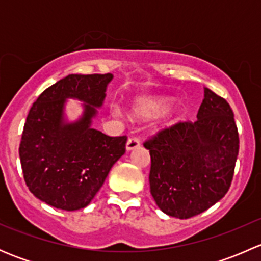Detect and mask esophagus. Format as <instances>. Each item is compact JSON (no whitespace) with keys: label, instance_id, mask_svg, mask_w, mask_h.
I'll list each match as a JSON object with an SVG mask.
<instances>
[{"label":"esophagus","instance_id":"34e87169","mask_svg":"<svg viewBox=\"0 0 261 261\" xmlns=\"http://www.w3.org/2000/svg\"><path fill=\"white\" fill-rule=\"evenodd\" d=\"M140 139L136 138V136H133L127 140V144H126V150H134L136 147L140 146Z\"/></svg>","mask_w":261,"mask_h":261}]
</instances>
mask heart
I'll list each match as a JSON object with an SVG mask.
<instances>
[{
	"label": "heart",
	"instance_id": "b5f03b06",
	"mask_svg": "<svg viewBox=\"0 0 261 261\" xmlns=\"http://www.w3.org/2000/svg\"><path fill=\"white\" fill-rule=\"evenodd\" d=\"M172 105V98L169 97H152V98H146L143 101H138L133 105V115L139 118H151L158 117L164 114L169 106ZM179 117V112H172L168 116L167 120L164 121L165 125L174 122Z\"/></svg>",
	"mask_w": 261,
	"mask_h": 261
}]
</instances>
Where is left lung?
I'll return each mask as SVG.
<instances>
[{
    "mask_svg": "<svg viewBox=\"0 0 261 261\" xmlns=\"http://www.w3.org/2000/svg\"><path fill=\"white\" fill-rule=\"evenodd\" d=\"M239 144L228 102L204 88L194 122L179 121L144 143L151 158L150 192L158 207L180 220L212 207L230 189Z\"/></svg>",
    "mask_w": 261,
    "mask_h": 261,
    "instance_id": "left-lung-1",
    "label": "left lung"
}]
</instances>
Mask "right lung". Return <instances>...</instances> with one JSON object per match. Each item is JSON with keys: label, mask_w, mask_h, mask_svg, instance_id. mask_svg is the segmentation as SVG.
Listing matches in <instances>:
<instances>
[{"label": "right lung", "mask_w": 261, "mask_h": 261, "mask_svg": "<svg viewBox=\"0 0 261 261\" xmlns=\"http://www.w3.org/2000/svg\"><path fill=\"white\" fill-rule=\"evenodd\" d=\"M111 80V73L69 74L46 88L29 111L18 147L23 179L36 198L55 208L88 206L125 154L127 136L112 138L91 127ZM67 98L86 103L74 124L62 121Z\"/></svg>", "instance_id": "obj_1"}]
</instances>
